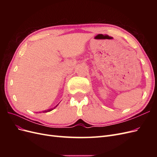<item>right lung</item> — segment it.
Segmentation results:
<instances>
[{
    "label": "right lung",
    "mask_w": 157,
    "mask_h": 157,
    "mask_svg": "<svg viewBox=\"0 0 157 157\" xmlns=\"http://www.w3.org/2000/svg\"><path fill=\"white\" fill-rule=\"evenodd\" d=\"M56 107H57V105H56V107H55L54 109H55ZM54 109H48V110H47V111H44L43 113H44V112H49V111H51L52 110H53Z\"/></svg>",
    "instance_id": "right-lung-1"
}]
</instances>
